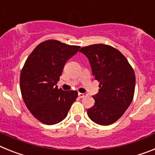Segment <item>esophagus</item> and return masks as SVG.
Listing matches in <instances>:
<instances>
[{"label": "esophagus", "mask_w": 155, "mask_h": 155, "mask_svg": "<svg viewBox=\"0 0 155 155\" xmlns=\"http://www.w3.org/2000/svg\"><path fill=\"white\" fill-rule=\"evenodd\" d=\"M78 95H79V97L82 98V97H83L87 96V94H82V93H79V94H78Z\"/></svg>", "instance_id": "34e87169"}]
</instances>
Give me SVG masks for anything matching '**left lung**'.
<instances>
[{"label":"left lung","mask_w":155,"mask_h":155,"mask_svg":"<svg viewBox=\"0 0 155 155\" xmlns=\"http://www.w3.org/2000/svg\"><path fill=\"white\" fill-rule=\"evenodd\" d=\"M79 51L88 58L94 79L100 83L95 103L87 110L89 118L108 126L121 118L130 105L135 91L134 71L118 50L103 44L83 47Z\"/></svg>","instance_id":"obj_1"}]
</instances>
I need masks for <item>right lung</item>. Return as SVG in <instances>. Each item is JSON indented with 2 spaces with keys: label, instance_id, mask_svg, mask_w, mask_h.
<instances>
[{
  "label": "right lung",
  "instance_id": "right-lung-1",
  "mask_svg": "<svg viewBox=\"0 0 155 155\" xmlns=\"http://www.w3.org/2000/svg\"><path fill=\"white\" fill-rule=\"evenodd\" d=\"M80 47L54 40L36 47L26 59L20 74V90L31 114L46 125L57 124L68 115L78 97L76 91L58 88L64 64Z\"/></svg>",
  "mask_w": 155,
  "mask_h": 155
}]
</instances>
